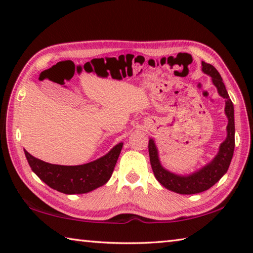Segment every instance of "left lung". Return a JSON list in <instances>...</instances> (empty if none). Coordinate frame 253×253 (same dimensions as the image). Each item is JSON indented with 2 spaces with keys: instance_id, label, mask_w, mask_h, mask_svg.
Returning a JSON list of instances; mask_svg holds the SVG:
<instances>
[{
  "instance_id": "left-lung-1",
  "label": "left lung",
  "mask_w": 253,
  "mask_h": 253,
  "mask_svg": "<svg viewBox=\"0 0 253 253\" xmlns=\"http://www.w3.org/2000/svg\"><path fill=\"white\" fill-rule=\"evenodd\" d=\"M202 71L212 78V83L217 89V92L225 99V115L228 117L226 126V138L221 143L219 153L213 160L203 166L202 169L188 175H177L164 169L158 157V151L154 139L148 142L149 161L153 169L154 175L163 186L169 191L178 194H196L209 190L214 184L220 181V178L228 172L231 160L234 152V108L229 93L226 91L221 76L217 70L210 63L202 62Z\"/></svg>"
}]
</instances>
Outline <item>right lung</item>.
<instances>
[{
  "instance_id": "add662e5",
  "label": "right lung",
  "mask_w": 253,
  "mask_h": 253,
  "mask_svg": "<svg viewBox=\"0 0 253 253\" xmlns=\"http://www.w3.org/2000/svg\"><path fill=\"white\" fill-rule=\"evenodd\" d=\"M123 145V143L117 144L105 156L96 161L76 166L49 164L27 151L24 153L30 168L46 185L65 194H84L109 181Z\"/></svg>"
}]
</instances>
